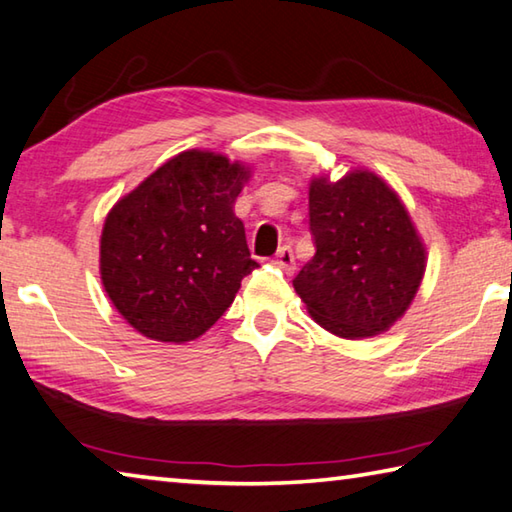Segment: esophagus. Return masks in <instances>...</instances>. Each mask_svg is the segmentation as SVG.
Returning <instances> with one entry per match:
<instances>
[{
    "mask_svg": "<svg viewBox=\"0 0 512 512\" xmlns=\"http://www.w3.org/2000/svg\"><path fill=\"white\" fill-rule=\"evenodd\" d=\"M276 265L281 267V270H285L288 274H292L294 272V254H292V249L288 247V245H283L279 251H276V261H274Z\"/></svg>",
    "mask_w": 512,
    "mask_h": 512,
    "instance_id": "obj_1",
    "label": "esophagus"
}]
</instances>
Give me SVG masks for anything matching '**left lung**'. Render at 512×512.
Wrapping results in <instances>:
<instances>
[{"label": "left lung", "mask_w": 512, "mask_h": 512, "mask_svg": "<svg viewBox=\"0 0 512 512\" xmlns=\"http://www.w3.org/2000/svg\"><path fill=\"white\" fill-rule=\"evenodd\" d=\"M315 256L294 290L328 333L364 339L405 315L423 281L427 251L398 193L371 170L337 182L315 177L308 193Z\"/></svg>", "instance_id": "8db88e82"}]
</instances>
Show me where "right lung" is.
Returning a JSON list of instances; mask_svg holds the SVG:
<instances>
[{
    "label": "right lung",
    "instance_id": "obj_1",
    "mask_svg": "<svg viewBox=\"0 0 512 512\" xmlns=\"http://www.w3.org/2000/svg\"><path fill=\"white\" fill-rule=\"evenodd\" d=\"M247 179L240 161L186 150L112 206L101 233V281L137 333L191 342L231 306L258 267L233 213Z\"/></svg>",
    "mask_w": 512,
    "mask_h": 512
}]
</instances>
